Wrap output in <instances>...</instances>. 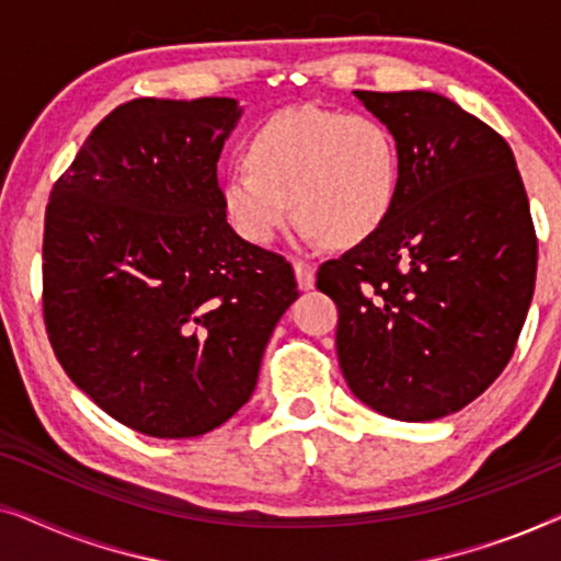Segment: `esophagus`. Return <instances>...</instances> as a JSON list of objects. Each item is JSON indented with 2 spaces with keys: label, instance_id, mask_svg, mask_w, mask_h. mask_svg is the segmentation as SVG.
Segmentation results:
<instances>
[{
  "label": "esophagus",
  "instance_id": "1",
  "mask_svg": "<svg viewBox=\"0 0 561 561\" xmlns=\"http://www.w3.org/2000/svg\"><path fill=\"white\" fill-rule=\"evenodd\" d=\"M294 273H296L298 288L301 290L313 288V280H317V267H313L311 263H306V260H294Z\"/></svg>",
  "mask_w": 561,
  "mask_h": 561
}]
</instances>
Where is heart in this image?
<instances>
[{
  "label": "heart",
  "instance_id": "1",
  "mask_svg": "<svg viewBox=\"0 0 561 561\" xmlns=\"http://www.w3.org/2000/svg\"><path fill=\"white\" fill-rule=\"evenodd\" d=\"M396 186L398 152L378 119L301 106L255 129L248 165L221 181V202L252 244H271L294 204L306 237L350 248L382 227Z\"/></svg>",
  "mask_w": 561,
  "mask_h": 561
}]
</instances>
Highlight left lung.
<instances>
[{
  "label": "left lung",
  "mask_w": 561,
  "mask_h": 561,
  "mask_svg": "<svg viewBox=\"0 0 561 561\" xmlns=\"http://www.w3.org/2000/svg\"><path fill=\"white\" fill-rule=\"evenodd\" d=\"M398 150L378 232L319 265L336 357L359 401L434 421L508 365L536 283V229L508 142L432 91H355Z\"/></svg>",
  "instance_id": "obj_1"
}]
</instances>
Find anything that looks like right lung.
Masks as SVG:
<instances>
[{"label":"right lung","instance_id":"1","mask_svg":"<svg viewBox=\"0 0 561 561\" xmlns=\"http://www.w3.org/2000/svg\"><path fill=\"white\" fill-rule=\"evenodd\" d=\"M234 99H133L53 183L43 319L68 378L156 439L202 436L255 390L260 359L298 296L278 252L227 225L217 160Z\"/></svg>","mask_w":561,"mask_h":561}]
</instances>
